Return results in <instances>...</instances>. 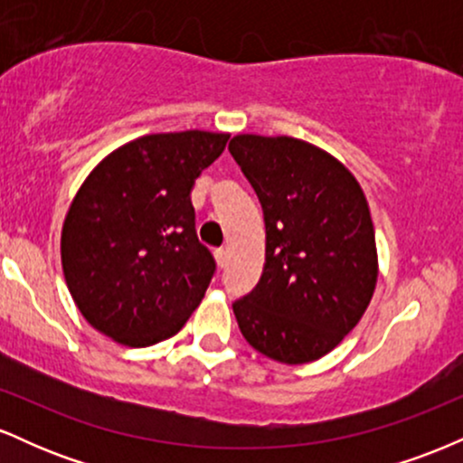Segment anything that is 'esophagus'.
I'll use <instances>...</instances> for the list:
<instances>
[{
	"instance_id": "1",
	"label": "esophagus",
	"mask_w": 463,
	"mask_h": 463,
	"mask_svg": "<svg viewBox=\"0 0 463 463\" xmlns=\"http://www.w3.org/2000/svg\"><path fill=\"white\" fill-rule=\"evenodd\" d=\"M215 259H217V265H220V268H224V265L228 263V250L226 248H217L215 250Z\"/></svg>"
}]
</instances>
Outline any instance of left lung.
<instances>
[{
	"label": "left lung",
	"mask_w": 463,
	"mask_h": 463,
	"mask_svg": "<svg viewBox=\"0 0 463 463\" xmlns=\"http://www.w3.org/2000/svg\"><path fill=\"white\" fill-rule=\"evenodd\" d=\"M265 217V265L232 305L254 350L287 365L328 354L357 326L379 276L374 226L357 178L294 137L228 143Z\"/></svg>",
	"instance_id": "obj_1"
}]
</instances>
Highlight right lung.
<instances>
[{
  "label": "right lung",
  "mask_w": 463,
  "mask_h": 463,
  "mask_svg": "<svg viewBox=\"0 0 463 463\" xmlns=\"http://www.w3.org/2000/svg\"><path fill=\"white\" fill-rule=\"evenodd\" d=\"M226 132L146 135L110 152L69 206L61 235L73 302L106 337L146 348L176 335L215 272L191 189Z\"/></svg>",
  "instance_id": "right-lung-1"
}]
</instances>
